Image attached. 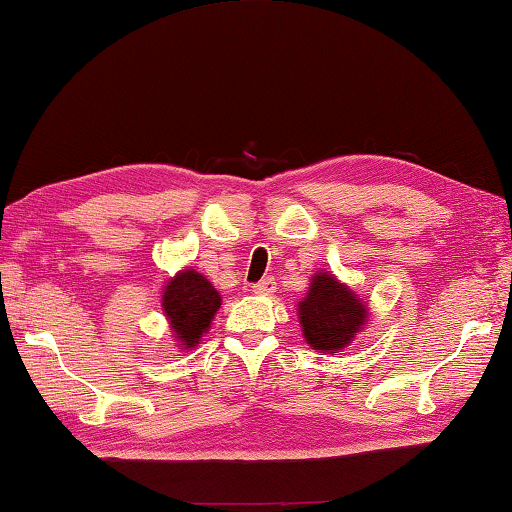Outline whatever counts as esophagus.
Masks as SVG:
<instances>
[{
	"label": "esophagus",
	"mask_w": 512,
	"mask_h": 512,
	"mask_svg": "<svg viewBox=\"0 0 512 512\" xmlns=\"http://www.w3.org/2000/svg\"><path fill=\"white\" fill-rule=\"evenodd\" d=\"M275 279L273 277H266V279H262V282H257L255 286H253V293L255 295H273L275 293Z\"/></svg>",
	"instance_id": "1"
}]
</instances>
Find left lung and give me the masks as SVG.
Returning a JSON list of instances; mask_svg holds the SVG:
<instances>
[{
	"label": "left lung",
	"instance_id": "1",
	"mask_svg": "<svg viewBox=\"0 0 512 512\" xmlns=\"http://www.w3.org/2000/svg\"><path fill=\"white\" fill-rule=\"evenodd\" d=\"M297 310L306 342L322 353H342L368 319V306L330 273L313 275Z\"/></svg>",
	"mask_w": 512,
	"mask_h": 512
}]
</instances>
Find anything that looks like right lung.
Instances as JSON below:
<instances>
[{
	"instance_id": "1",
	"label": "right lung",
	"mask_w": 512,
	"mask_h": 512,
	"mask_svg": "<svg viewBox=\"0 0 512 512\" xmlns=\"http://www.w3.org/2000/svg\"><path fill=\"white\" fill-rule=\"evenodd\" d=\"M222 306V297L208 279L193 268L177 273L164 286L162 308L170 330L184 350H193Z\"/></svg>"
}]
</instances>
